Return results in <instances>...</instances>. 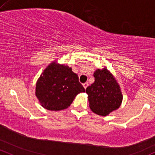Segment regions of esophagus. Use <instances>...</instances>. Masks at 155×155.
<instances>
[{"label":"esophagus","mask_w":155,"mask_h":155,"mask_svg":"<svg viewBox=\"0 0 155 155\" xmlns=\"http://www.w3.org/2000/svg\"><path fill=\"white\" fill-rule=\"evenodd\" d=\"M83 86H84V89H86L87 87V86H88V83H84V84H83Z\"/></svg>","instance_id":"obj_1"}]
</instances>
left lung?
I'll return each mask as SVG.
<instances>
[{
  "label": "left lung",
  "mask_w": 155,
  "mask_h": 155,
  "mask_svg": "<svg viewBox=\"0 0 155 155\" xmlns=\"http://www.w3.org/2000/svg\"><path fill=\"white\" fill-rule=\"evenodd\" d=\"M95 81L86 88L90 108L97 115L105 116L120 106L123 96L120 87L107 68L96 70Z\"/></svg>",
  "instance_id": "8db88e82"
}]
</instances>
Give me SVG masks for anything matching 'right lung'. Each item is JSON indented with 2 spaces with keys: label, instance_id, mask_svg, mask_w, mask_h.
Returning <instances> with one entry per match:
<instances>
[{
  "label": "right lung",
  "instance_id": "add662e5",
  "mask_svg": "<svg viewBox=\"0 0 155 155\" xmlns=\"http://www.w3.org/2000/svg\"><path fill=\"white\" fill-rule=\"evenodd\" d=\"M81 92L85 90L72 68L54 62L44 70L37 80L35 93L42 107L58 111L68 107L76 95Z\"/></svg>",
  "mask_w": 155,
  "mask_h": 155
}]
</instances>
